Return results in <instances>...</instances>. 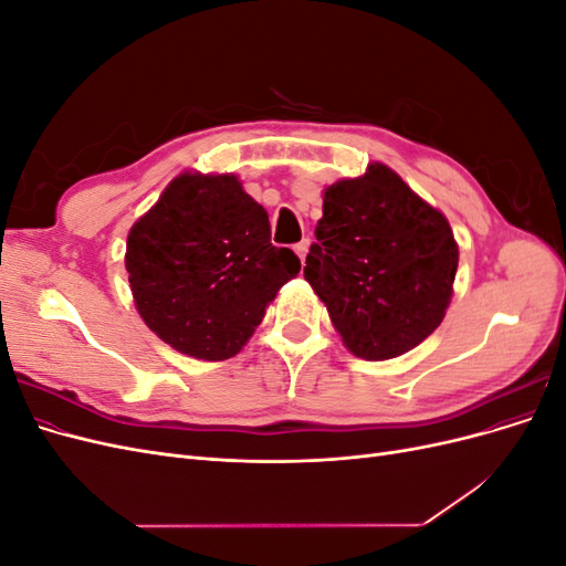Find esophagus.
Instances as JSON below:
<instances>
[{
    "instance_id": "1",
    "label": "esophagus",
    "mask_w": 566,
    "mask_h": 566,
    "mask_svg": "<svg viewBox=\"0 0 566 566\" xmlns=\"http://www.w3.org/2000/svg\"><path fill=\"white\" fill-rule=\"evenodd\" d=\"M295 252H297V256H300L302 264H304V256H306V252H310V238H304V241H300L295 245Z\"/></svg>"
}]
</instances>
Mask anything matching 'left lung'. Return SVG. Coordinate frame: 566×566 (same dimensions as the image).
<instances>
[{"label":"left lung","mask_w":566,"mask_h":566,"mask_svg":"<svg viewBox=\"0 0 566 566\" xmlns=\"http://www.w3.org/2000/svg\"><path fill=\"white\" fill-rule=\"evenodd\" d=\"M304 279L345 347L387 361L418 347L447 316L458 243L447 217L382 163L325 188Z\"/></svg>","instance_id":"1"}]
</instances>
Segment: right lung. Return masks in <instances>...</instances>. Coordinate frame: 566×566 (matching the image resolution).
Instances as JSON below:
<instances>
[{
  "instance_id": "add662e5",
  "label": "right lung",
  "mask_w": 566,
  "mask_h": 566,
  "mask_svg": "<svg viewBox=\"0 0 566 566\" xmlns=\"http://www.w3.org/2000/svg\"><path fill=\"white\" fill-rule=\"evenodd\" d=\"M136 312L169 347L224 361L245 347L269 302L300 273L271 245L269 214L235 175L184 172L129 229Z\"/></svg>"
}]
</instances>
